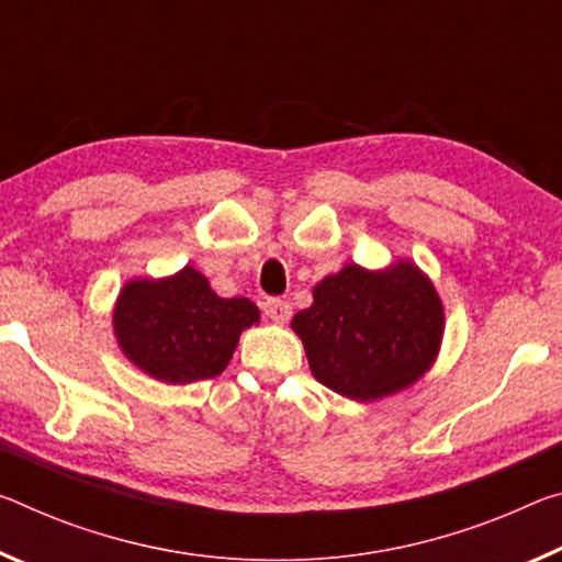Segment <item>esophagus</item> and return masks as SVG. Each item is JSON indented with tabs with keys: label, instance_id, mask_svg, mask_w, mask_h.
<instances>
[{
	"label": "esophagus",
	"instance_id": "1",
	"mask_svg": "<svg viewBox=\"0 0 562 562\" xmlns=\"http://www.w3.org/2000/svg\"><path fill=\"white\" fill-rule=\"evenodd\" d=\"M265 315L272 319V323H278V325H284L290 319V315H292V307H290V302H284V300H280V297H270V300H265Z\"/></svg>",
	"mask_w": 562,
	"mask_h": 562
}]
</instances>
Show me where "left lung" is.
Here are the masks:
<instances>
[{
  "label": "left lung",
  "instance_id": "1",
  "mask_svg": "<svg viewBox=\"0 0 562 562\" xmlns=\"http://www.w3.org/2000/svg\"><path fill=\"white\" fill-rule=\"evenodd\" d=\"M313 305L292 317L310 370L337 395L368 403L420 380L438 358L445 310L417 265H345L315 284Z\"/></svg>",
  "mask_w": 562,
  "mask_h": 562
}]
</instances>
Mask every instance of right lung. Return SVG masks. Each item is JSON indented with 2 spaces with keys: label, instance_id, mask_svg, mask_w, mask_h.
Segmentation results:
<instances>
[{
  "label": "right lung",
  "instance_id": "1",
  "mask_svg": "<svg viewBox=\"0 0 562 562\" xmlns=\"http://www.w3.org/2000/svg\"><path fill=\"white\" fill-rule=\"evenodd\" d=\"M260 323L247 297H220L187 265L172 278L130 280L112 313L122 352L167 385L217 378L233 358L239 333Z\"/></svg>",
  "mask_w": 562,
  "mask_h": 562
}]
</instances>
